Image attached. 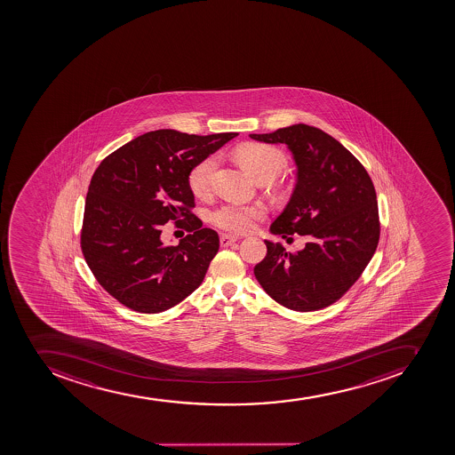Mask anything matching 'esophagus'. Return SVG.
<instances>
[{
    "label": "esophagus",
    "mask_w": 455,
    "mask_h": 455,
    "mask_svg": "<svg viewBox=\"0 0 455 455\" xmlns=\"http://www.w3.org/2000/svg\"><path fill=\"white\" fill-rule=\"evenodd\" d=\"M235 242H237V237L231 235V234H222L221 237H220V243H221L222 247H228V245L234 244Z\"/></svg>",
    "instance_id": "1"
}]
</instances>
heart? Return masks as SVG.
Here are the masks:
<instances>
[{"mask_svg": "<svg viewBox=\"0 0 455 455\" xmlns=\"http://www.w3.org/2000/svg\"><path fill=\"white\" fill-rule=\"evenodd\" d=\"M237 157L258 180L269 179L274 180L285 169V156L272 145L247 144L238 148ZM218 158L215 156L199 161L190 170L189 188L196 196H204L210 190L211 180L217 169ZM265 206L243 205L237 202H228L213 211L211 215L213 224L218 228L228 233L243 234L253 229L256 221L265 217Z\"/></svg>", "mask_w": 455, "mask_h": 455, "instance_id": "1", "label": "heart"}]
</instances>
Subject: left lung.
Instances as JSON below:
<instances>
[{"label": "left lung", "instance_id": "1", "mask_svg": "<svg viewBox=\"0 0 455 455\" xmlns=\"http://www.w3.org/2000/svg\"><path fill=\"white\" fill-rule=\"evenodd\" d=\"M250 138L285 144L297 164L294 194L270 233L308 237L297 253L265 240L267 253L254 266V276L290 310L329 307L358 281L379 245V204L370 174L340 142L314 126L298 124Z\"/></svg>", "mask_w": 455, "mask_h": 455}]
</instances>
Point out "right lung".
Instances as JSON below:
<instances>
[{
  "label": "right lung",
  "mask_w": 455,
  "mask_h": 455,
  "mask_svg": "<svg viewBox=\"0 0 455 455\" xmlns=\"http://www.w3.org/2000/svg\"><path fill=\"white\" fill-rule=\"evenodd\" d=\"M158 129L110 154L94 172L85 197L81 250L97 282L140 313L169 310L205 278L220 249L217 231L192 213L190 170L237 137ZM189 221L177 246L160 242L165 221Z\"/></svg>",
  "instance_id": "right-lung-1"
}]
</instances>
